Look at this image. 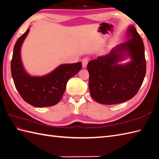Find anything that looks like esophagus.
Segmentation results:
<instances>
[{"label":"esophagus","instance_id":"obj_1","mask_svg":"<svg viewBox=\"0 0 159 159\" xmlns=\"http://www.w3.org/2000/svg\"><path fill=\"white\" fill-rule=\"evenodd\" d=\"M88 62H89V60L87 58H84L83 61H82V65H83V68H87V66L88 64Z\"/></svg>","mask_w":159,"mask_h":159}]
</instances>
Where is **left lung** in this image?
Here are the masks:
<instances>
[{"label":"left lung","instance_id":"1","mask_svg":"<svg viewBox=\"0 0 159 159\" xmlns=\"http://www.w3.org/2000/svg\"><path fill=\"white\" fill-rule=\"evenodd\" d=\"M127 41L106 55L88 63L91 96L102 104L126 102L138 93L144 79L146 63L144 45L134 25L126 31ZM129 58L125 64L121 62Z\"/></svg>","mask_w":159,"mask_h":159}]
</instances>
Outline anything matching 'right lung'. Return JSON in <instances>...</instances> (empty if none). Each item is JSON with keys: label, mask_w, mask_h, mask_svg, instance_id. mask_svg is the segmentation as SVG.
Segmentation results:
<instances>
[{"label": "right lung", "mask_w": 159, "mask_h": 159, "mask_svg": "<svg viewBox=\"0 0 159 159\" xmlns=\"http://www.w3.org/2000/svg\"><path fill=\"white\" fill-rule=\"evenodd\" d=\"M30 28V27H29ZM17 39L14 46L11 71L17 91L25 102L32 106H52L60 102L68 80L82 68V63L61 64L43 76H32L25 70L21 57V49L30 29Z\"/></svg>", "instance_id": "add662e5"}]
</instances>
